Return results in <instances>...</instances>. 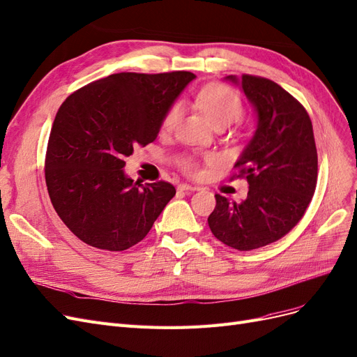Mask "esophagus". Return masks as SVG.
<instances>
[{"mask_svg": "<svg viewBox=\"0 0 357 357\" xmlns=\"http://www.w3.org/2000/svg\"><path fill=\"white\" fill-rule=\"evenodd\" d=\"M178 189L184 190V192H195V190H198L199 188L190 186V184H188V183H181V184H178Z\"/></svg>", "mask_w": 357, "mask_h": 357, "instance_id": "1", "label": "esophagus"}]
</instances>
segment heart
<instances>
[{"instance_id":"heart-1","label":"heart","mask_w":357,"mask_h":357,"mask_svg":"<svg viewBox=\"0 0 357 357\" xmlns=\"http://www.w3.org/2000/svg\"><path fill=\"white\" fill-rule=\"evenodd\" d=\"M199 102L215 127H226L230 122L239 119L243 114V105L239 94L225 84L206 85L199 93ZM180 115L181 106L178 103L171 106L162 119V128L165 131L173 130L177 126ZM208 159H214V156H208ZM177 164L180 169L189 176L199 173V164L192 155L180 156Z\"/></svg>"}]
</instances>
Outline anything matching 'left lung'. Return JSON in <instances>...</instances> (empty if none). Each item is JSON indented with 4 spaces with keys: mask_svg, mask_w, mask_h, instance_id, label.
Segmentation results:
<instances>
[{
    "mask_svg": "<svg viewBox=\"0 0 357 357\" xmlns=\"http://www.w3.org/2000/svg\"><path fill=\"white\" fill-rule=\"evenodd\" d=\"M239 82L258 124L231 178L245 177L250 190L239 204L217 193L208 226L227 247L251 251L284 238L303 218L317 183V152L310 116L296 97L263 77L243 73Z\"/></svg>",
    "mask_w": 357,
    "mask_h": 357,
    "instance_id": "obj_1",
    "label": "left lung"
}]
</instances>
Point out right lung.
<instances>
[{
  "label": "right lung",
  "instance_id": "right-lung-1",
  "mask_svg": "<svg viewBox=\"0 0 357 357\" xmlns=\"http://www.w3.org/2000/svg\"><path fill=\"white\" fill-rule=\"evenodd\" d=\"M192 72H121L73 91L59 107L45 153V183L57 215L78 239L124 251L152 229L176 189L134 183L124 159L152 143Z\"/></svg>",
  "mask_w": 357,
  "mask_h": 357
}]
</instances>
